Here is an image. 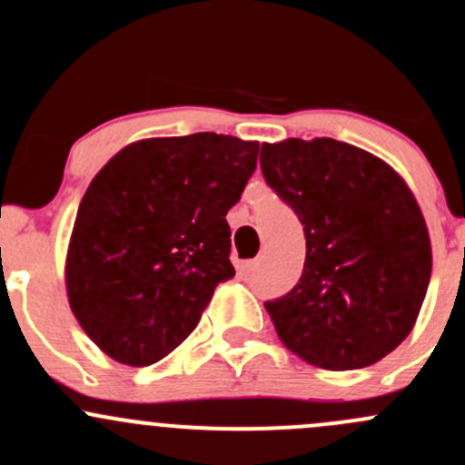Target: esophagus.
<instances>
[{"label": "esophagus", "mask_w": 465, "mask_h": 465, "mask_svg": "<svg viewBox=\"0 0 465 465\" xmlns=\"http://www.w3.org/2000/svg\"><path fill=\"white\" fill-rule=\"evenodd\" d=\"M259 268V259H251V262L243 263V271L246 272H254Z\"/></svg>", "instance_id": "esophagus-1"}]
</instances>
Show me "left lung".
Segmentation results:
<instances>
[{"instance_id":"obj_1","label":"left lung","mask_w":465,"mask_h":465,"mask_svg":"<svg viewBox=\"0 0 465 465\" xmlns=\"http://www.w3.org/2000/svg\"><path fill=\"white\" fill-rule=\"evenodd\" d=\"M259 162L306 234L299 283L263 303L279 339L323 371L377 363L411 334L430 283L412 191L383 159L331 137L262 143Z\"/></svg>"}]
</instances>
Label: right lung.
I'll use <instances>...</instances> for the list:
<instances>
[{
	"label": "right lung",
	"instance_id": "1",
	"mask_svg": "<svg viewBox=\"0 0 465 465\" xmlns=\"http://www.w3.org/2000/svg\"><path fill=\"white\" fill-rule=\"evenodd\" d=\"M257 151L214 133L139 139L94 174L68 243L66 292L99 351L151 366L194 331L234 274L226 214Z\"/></svg>",
	"mask_w": 465,
	"mask_h": 465
}]
</instances>
